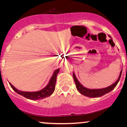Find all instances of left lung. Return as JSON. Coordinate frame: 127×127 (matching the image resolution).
I'll list each match as a JSON object with an SVG mask.
<instances>
[{"label": "left lung", "instance_id": "8db88e82", "mask_svg": "<svg viewBox=\"0 0 127 127\" xmlns=\"http://www.w3.org/2000/svg\"><path fill=\"white\" fill-rule=\"evenodd\" d=\"M109 36L110 38H112L109 35ZM121 73H122V69H121L120 73L119 78H118L117 81L115 83L111 85V86L107 87L100 88V89H90V88L85 87L79 82L74 72L73 73V76L74 82H75L76 88H77V90L79 91L80 93L84 95V96L90 97V98H97V97L103 96V95L106 94L110 93L111 91H112L119 83L120 79Z\"/></svg>", "mask_w": 127, "mask_h": 127}]
</instances>
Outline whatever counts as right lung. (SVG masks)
Listing matches in <instances>:
<instances>
[{
  "label": "right lung",
  "instance_id": "obj_1",
  "mask_svg": "<svg viewBox=\"0 0 127 127\" xmlns=\"http://www.w3.org/2000/svg\"><path fill=\"white\" fill-rule=\"evenodd\" d=\"M60 68L57 69L54 72L53 76H51V79H50L49 82L48 84L42 90H40L38 91L35 92H27V91H22L20 90H17L15 87H14L11 83H9L10 86L13 88V90L15 92H16L17 94L19 95H21V96H23L25 98L31 100H39L41 99L47 98V97L50 96V95L53 94L55 90V83H56V79L57 74L58 72H60Z\"/></svg>",
  "mask_w": 127,
  "mask_h": 127
}]
</instances>
